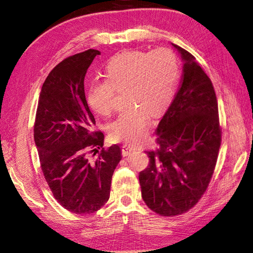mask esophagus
<instances>
[{"mask_svg":"<svg viewBox=\"0 0 253 253\" xmlns=\"http://www.w3.org/2000/svg\"><path fill=\"white\" fill-rule=\"evenodd\" d=\"M137 149L134 148V147H131V145H122V156L126 157V156H128L131 153L135 152Z\"/></svg>","mask_w":253,"mask_h":253,"instance_id":"1","label":"esophagus"}]
</instances>
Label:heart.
Here are the masks:
<instances>
[{"label":"heart","instance_id":"b5f03b06","mask_svg":"<svg viewBox=\"0 0 253 253\" xmlns=\"http://www.w3.org/2000/svg\"><path fill=\"white\" fill-rule=\"evenodd\" d=\"M179 76L174 52L128 50L113 57L105 66V80L89 85L87 102L97 114L109 116L115 109L114 91L125 90L129 105L109 126L111 138L137 145L147 136L149 115L164 112L172 101Z\"/></svg>","mask_w":253,"mask_h":253}]
</instances>
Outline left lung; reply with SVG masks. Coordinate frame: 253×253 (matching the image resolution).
<instances>
[{"mask_svg":"<svg viewBox=\"0 0 253 253\" xmlns=\"http://www.w3.org/2000/svg\"><path fill=\"white\" fill-rule=\"evenodd\" d=\"M183 61L181 84L156 128L158 148L139 173L141 196L163 216L189 211L208 188L221 141L216 95L189 51L172 43Z\"/></svg>","mask_w":253,"mask_h":253,"instance_id":"obj_1","label":"left lung"}]
</instances>
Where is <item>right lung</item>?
<instances>
[{
  "mask_svg": "<svg viewBox=\"0 0 253 253\" xmlns=\"http://www.w3.org/2000/svg\"><path fill=\"white\" fill-rule=\"evenodd\" d=\"M97 55L100 51L96 49L76 53L49 73L34 126L41 169L53 197L81 215L96 212L109 201L112 176L121 159L118 144L102 148L104 135L94 132L96 121L84 93V77ZM89 149L98 152L95 161L87 156Z\"/></svg>",
  "mask_w": 253,
  "mask_h": 253,
  "instance_id": "right-lung-1",
  "label": "right lung"
}]
</instances>
